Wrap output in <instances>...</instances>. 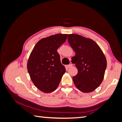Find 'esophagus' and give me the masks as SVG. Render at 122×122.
<instances>
[{
    "mask_svg": "<svg viewBox=\"0 0 122 122\" xmlns=\"http://www.w3.org/2000/svg\"><path fill=\"white\" fill-rule=\"evenodd\" d=\"M72 64H70V65H67V67H68V68H69L72 67Z\"/></svg>",
    "mask_w": 122,
    "mask_h": 122,
    "instance_id": "34e87169",
    "label": "esophagus"
}]
</instances>
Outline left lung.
Returning <instances> with one entry per match:
<instances>
[{"label":"left lung","instance_id":"8db88e82","mask_svg":"<svg viewBox=\"0 0 122 122\" xmlns=\"http://www.w3.org/2000/svg\"><path fill=\"white\" fill-rule=\"evenodd\" d=\"M68 41L75 52L72 57L78 70L73 77L76 87L84 93H90L99 86L104 78L106 58L94 41L76 34H69Z\"/></svg>","mask_w":122,"mask_h":122}]
</instances>
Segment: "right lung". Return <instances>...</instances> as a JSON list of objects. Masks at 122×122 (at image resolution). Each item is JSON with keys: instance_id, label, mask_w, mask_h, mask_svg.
Instances as JSON below:
<instances>
[{"instance_id": "1", "label": "right lung", "mask_w": 122, "mask_h": 122, "mask_svg": "<svg viewBox=\"0 0 122 122\" xmlns=\"http://www.w3.org/2000/svg\"><path fill=\"white\" fill-rule=\"evenodd\" d=\"M67 35L58 34L41 39L29 55L28 72L33 83L44 93L56 90L66 72L57 50L65 42Z\"/></svg>"}]
</instances>
